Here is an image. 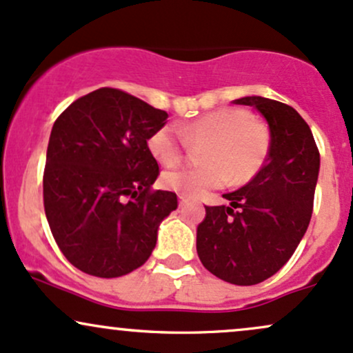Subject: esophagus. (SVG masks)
I'll return each mask as SVG.
<instances>
[{"mask_svg":"<svg viewBox=\"0 0 353 353\" xmlns=\"http://www.w3.org/2000/svg\"><path fill=\"white\" fill-rule=\"evenodd\" d=\"M185 203V196L184 194H179V206H183Z\"/></svg>","mask_w":353,"mask_h":353,"instance_id":"esophagus-1","label":"esophagus"}]
</instances>
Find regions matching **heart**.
<instances>
[{"label":"heart","mask_w":353,"mask_h":353,"mask_svg":"<svg viewBox=\"0 0 353 353\" xmlns=\"http://www.w3.org/2000/svg\"><path fill=\"white\" fill-rule=\"evenodd\" d=\"M188 144L204 145V164L165 170L161 183L185 196H203L228 181L245 184L253 179L268 156L270 132L248 110L226 107L177 127H159L147 141L149 152L162 165L183 161Z\"/></svg>","instance_id":"obj_1"}]
</instances>
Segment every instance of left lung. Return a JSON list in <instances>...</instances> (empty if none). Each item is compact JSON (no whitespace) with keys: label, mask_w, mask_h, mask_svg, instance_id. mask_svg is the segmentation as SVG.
<instances>
[{"label":"left lung","mask_w":353,"mask_h":353,"mask_svg":"<svg viewBox=\"0 0 353 353\" xmlns=\"http://www.w3.org/2000/svg\"><path fill=\"white\" fill-rule=\"evenodd\" d=\"M270 127L265 165L246 185L224 194L230 206H206L197 226L204 268L233 285H256L292 258L312 219L320 152L308 123L293 107L265 97H243Z\"/></svg>","instance_id":"1"}]
</instances>
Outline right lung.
Segmentation results:
<instances>
[{"instance_id":"add662e5","label":"right lung","mask_w":353,"mask_h":353,"mask_svg":"<svg viewBox=\"0 0 353 353\" xmlns=\"http://www.w3.org/2000/svg\"><path fill=\"white\" fill-rule=\"evenodd\" d=\"M168 112L119 90L99 88L60 114L50 134L43 204L58 248L99 278L137 270L156 248L176 192L154 191L159 165L147 141Z\"/></svg>"}]
</instances>
